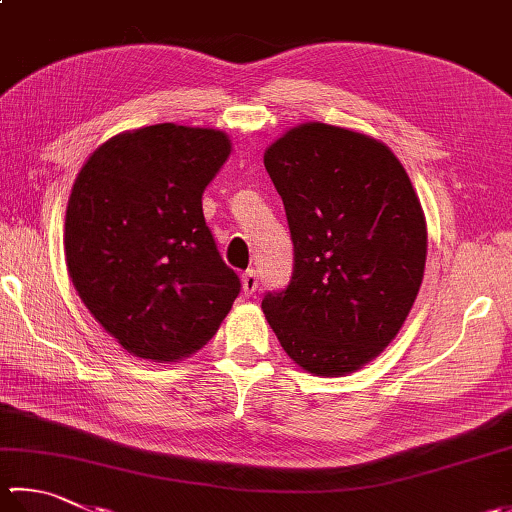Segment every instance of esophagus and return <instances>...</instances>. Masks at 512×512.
Returning <instances> with one entry per match:
<instances>
[{
    "mask_svg": "<svg viewBox=\"0 0 512 512\" xmlns=\"http://www.w3.org/2000/svg\"><path fill=\"white\" fill-rule=\"evenodd\" d=\"M256 289H258L256 269H247V272L243 274V292H245V296H252Z\"/></svg>",
    "mask_w": 512,
    "mask_h": 512,
    "instance_id": "obj_1",
    "label": "esophagus"
}]
</instances>
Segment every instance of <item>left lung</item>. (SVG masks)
<instances>
[{
    "label": "left lung",
    "mask_w": 512,
    "mask_h": 512,
    "mask_svg": "<svg viewBox=\"0 0 512 512\" xmlns=\"http://www.w3.org/2000/svg\"><path fill=\"white\" fill-rule=\"evenodd\" d=\"M294 243V274L263 298L289 359L341 376L399 334L426 269L421 202L399 158L365 133L305 122L265 151Z\"/></svg>",
    "instance_id": "left-lung-1"
}]
</instances>
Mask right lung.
<instances>
[{"label": "right lung", "instance_id": "obj_1", "mask_svg": "<svg viewBox=\"0 0 512 512\" xmlns=\"http://www.w3.org/2000/svg\"><path fill=\"white\" fill-rule=\"evenodd\" d=\"M229 153L223 131L165 122L106 140L77 173L66 267L86 310L133 356H189L236 301L240 278L202 214Z\"/></svg>", "mask_w": 512, "mask_h": 512}]
</instances>
